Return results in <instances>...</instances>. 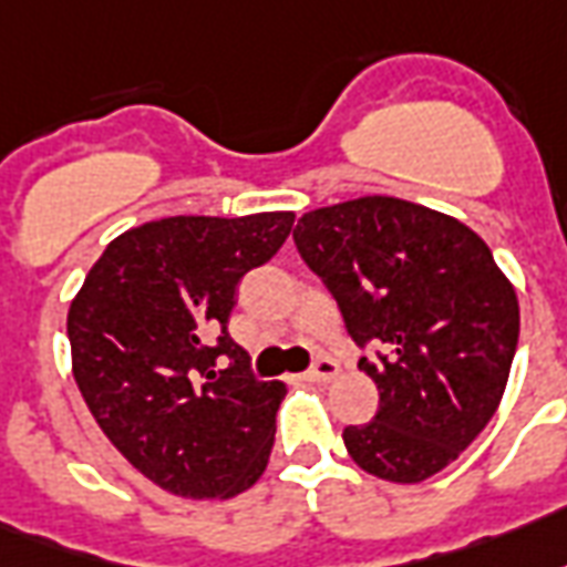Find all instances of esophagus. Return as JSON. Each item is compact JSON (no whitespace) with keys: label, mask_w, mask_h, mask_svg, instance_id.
Wrapping results in <instances>:
<instances>
[{"label":"esophagus","mask_w":567,"mask_h":567,"mask_svg":"<svg viewBox=\"0 0 567 567\" xmlns=\"http://www.w3.org/2000/svg\"><path fill=\"white\" fill-rule=\"evenodd\" d=\"M334 378H338V362L329 357L317 359L311 365V371H308V380H313V383H329V380Z\"/></svg>","instance_id":"esophagus-1"}]
</instances>
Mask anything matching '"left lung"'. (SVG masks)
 <instances>
[{"label":"left lung","mask_w":567,"mask_h":567,"mask_svg":"<svg viewBox=\"0 0 567 567\" xmlns=\"http://www.w3.org/2000/svg\"><path fill=\"white\" fill-rule=\"evenodd\" d=\"M380 392L374 420L347 425L344 447L380 481L444 471L502 404L519 338L514 284L481 235L450 214L395 196L308 210L292 229Z\"/></svg>","instance_id":"left-lung-1"}]
</instances>
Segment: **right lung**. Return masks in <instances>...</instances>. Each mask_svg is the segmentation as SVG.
<instances>
[{"label": "right lung", "mask_w": 567, "mask_h": 567, "mask_svg": "<svg viewBox=\"0 0 567 567\" xmlns=\"http://www.w3.org/2000/svg\"><path fill=\"white\" fill-rule=\"evenodd\" d=\"M292 220L266 210L142 223L105 247L69 305L90 414L165 493L233 498L266 471L287 383L254 380L226 323L238 280L278 254Z\"/></svg>", "instance_id": "obj_1"}]
</instances>
